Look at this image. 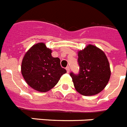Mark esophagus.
<instances>
[{
  "mask_svg": "<svg viewBox=\"0 0 127 127\" xmlns=\"http://www.w3.org/2000/svg\"><path fill=\"white\" fill-rule=\"evenodd\" d=\"M65 69L67 70V73H69V67H66V68H65Z\"/></svg>",
  "mask_w": 127,
  "mask_h": 127,
  "instance_id": "obj_1",
  "label": "esophagus"
}]
</instances>
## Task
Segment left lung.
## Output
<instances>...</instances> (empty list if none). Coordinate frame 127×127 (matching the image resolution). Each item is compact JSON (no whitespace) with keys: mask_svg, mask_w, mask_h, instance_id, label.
Listing matches in <instances>:
<instances>
[{"mask_svg":"<svg viewBox=\"0 0 127 127\" xmlns=\"http://www.w3.org/2000/svg\"><path fill=\"white\" fill-rule=\"evenodd\" d=\"M79 73H70L76 91L84 96L98 94L107 85L111 76L109 64L105 53L89 44L78 52Z\"/></svg>","mask_w":127,"mask_h":127,"instance_id":"1","label":"left lung"}]
</instances>
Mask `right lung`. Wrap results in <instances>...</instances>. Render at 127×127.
Wrapping results in <instances>:
<instances>
[{"instance_id": "obj_1", "label": "right lung", "mask_w": 127, "mask_h": 127, "mask_svg": "<svg viewBox=\"0 0 127 127\" xmlns=\"http://www.w3.org/2000/svg\"><path fill=\"white\" fill-rule=\"evenodd\" d=\"M52 50L43 42L33 45L24 56L22 74L26 83L38 92L52 89L66 73L60 65V60L52 56Z\"/></svg>"}]
</instances>
